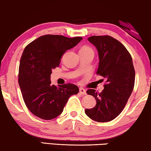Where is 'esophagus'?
<instances>
[{"mask_svg":"<svg viewBox=\"0 0 151 151\" xmlns=\"http://www.w3.org/2000/svg\"><path fill=\"white\" fill-rule=\"evenodd\" d=\"M79 91H80V93L82 94V95H86V90L84 89V88L80 87L79 88Z\"/></svg>","mask_w":151,"mask_h":151,"instance_id":"1","label":"esophagus"}]
</instances>
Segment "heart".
Here are the masks:
<instances>
[{
    "label": "heart",
    "mask_w": 151,
    "mask_h": 151,
    "mask_svg": "<svg viewBox=\"0 0 151 151\" xmlns=\"http://www.w3.org/2000/svg\"><path fill=\"white\" fill-rule=\"evenodd\" d=\"M81 49H91L89 48V47H82ZM91 50H92V49H91Z\"/></svg>",
    "instance_id": "b5f03b06"
}]
</instances>
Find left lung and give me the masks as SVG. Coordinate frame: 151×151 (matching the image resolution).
<instances>
[{"instance_id": "left-lung-1", "label": "left lung", "mask_w": 151, "mask_h": 151, "mask_svg": "<svg viewBox=\"0 0 151 151\" xmlns=\"http://www.w3.org/2000/svg\"><path fill=\"white\" fill-rule=\"evenodd\" d=\"M88 40L96 47L99 55L97 74L106 79L104 90H87L96 100L93 108L85 110L93 120L106 122L120 114L131 96L135 73L131 54L120 42L110 36H93Z\"/></svg>"}]
</instances>
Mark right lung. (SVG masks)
<instances>
[{
    "label": "right lung",
    "mask_w": 151,
    "mask_h": 151,
    "mask_svg": "<svg viewBox=\"0 0 151 151\" xmlns=\"http://www.w3.org/2000/svg\"><path fill=\"white\" fill-rule=\"evenodd\" d=\"M82 39L45 35L24 48L20 60L18 83L24 102L34 115L46 120L55 118L63 111L70 96L79 92V88L73 84L58 87L51 85L50 78L62 55Z\"/></svg>",
    "instance_id": "add662e5"
}]
</instances>
